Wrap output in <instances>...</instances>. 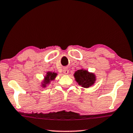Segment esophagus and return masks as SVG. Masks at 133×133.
Here are the masks:
<instances>
[{
    "instance_id": "1",
    "label": "esophagus",
    "mask_w": 133,
    "mask_h": 133,
    "mask_svg": "<svg viewBox=\"0 0 133 133\" xmlns=\"http://www.w3.org/2000/svg\"><path fill=\"white\" fill-rule=\"evenodd\" d=\"M63 73L65 74H68L69 73V69L68 68H64Z\"/></svg>"
}]
</instances>
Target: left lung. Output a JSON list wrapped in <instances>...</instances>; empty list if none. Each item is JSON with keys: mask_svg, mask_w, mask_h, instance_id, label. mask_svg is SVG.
Returning <instances> with one entry per match:
<instances>
[{"mask_svg": "<svg viewBox=\"0 0 133 133\" xmlns=\"http://www.w3.org/2000/svg\"><path fill=\"white\" fill-rule=\"evenodd\" d=\"M74 77L78 85L83 88H88L92 86L96 81L95 75L84 69L78 70L75 72Z\"/></svg>", "mask_w": 133, "mask_h": 133, "instance_id": "8db88e82", "label": "left lung"}]
</instances>
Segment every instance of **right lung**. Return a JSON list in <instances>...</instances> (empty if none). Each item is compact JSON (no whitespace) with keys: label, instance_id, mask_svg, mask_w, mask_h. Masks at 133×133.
<instances>
[{"label":"right lung","instance_id":"add662e5","mask_svg":"<svg viewBox=\"0 0 133 133\" xmlns=\"http://www.w3.org/2000/svg\"><path fill=\"white\" fill-rule=\"evenodd\" d=\"M57 74L55 73V72H48L46 73V75L45 77V80L43 82L42 86L43 87H45L46 86V85H48V83H50V82L51 80H53L55 78V77H56Z\"/></svg>","mask_w":133,"mask_h":133}]
</instances>
